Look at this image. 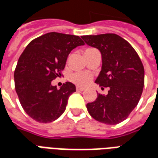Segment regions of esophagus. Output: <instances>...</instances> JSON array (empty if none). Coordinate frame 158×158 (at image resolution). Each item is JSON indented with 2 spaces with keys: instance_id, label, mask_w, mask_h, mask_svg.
Wrapping results in <instances>:
<instances>
[{
  "instance_id": "34e87169",
  "label": "esophagus",
  "mask_w": 158,
  "mask_h": 158,
  "mask_svg": "<svg viewBox=\"0 0 158 158\" xmlns=\"http://www.w3.org/2000/svg\"><path fill=\"white\" fill-rule=\"evenodd\" d=\"M76 90H77V91H83V90H85V88L77 86V87H76Z\"/></svg>"
}]
</instances>
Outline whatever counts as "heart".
Segmentation results:
<instances>
[{
	"mask_svg": "<svg viewBox=\"0 0 158 158\" xmlns=\"http://www.w3.org/2000/svg\"><path fill=\"white\" fill-rule=\"evenodd\" d=\"M88 48L86 50H89ZM85 50V51H86ZM70 79L73 83H74L75 85L79 86H86L88 84H89V82L91 81L92 79V76L90 75L88 73L85 72H77L73 73L71 77H70Z\"/></svg>",
	"mask_w": 158,
	"mask_h": 158,
	"instance_id": "b5f03b06",
	"label": "heart"
}]
</instances>
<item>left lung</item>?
Wrapping results in <instances>:
<instances>
[{
  "label": "left lung",
  "instance_id": "obj_1",
  "mask_svg": "<svg viewBox=\"0 0 158 158\" xmlns=\"http://www.w3.org/2000/svg\"><path fill=\"white\" fill-rule=\"evenodd\" d=\"M87 45L102 53V67L96 83L109 87L108 94H97L86 105L93 118L106 124L125 120L137 106L142 94L145 70L139 56L129 42L116 34L83 35Z\"/></svg>",
  "mask_w": 158,
  "mask_h": 158
}]
</instances>
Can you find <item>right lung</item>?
Returning a JSON list of instances; mask_svg holds the SVG:
<instances>
[{
    "mask_svg": "<svg viewBox=\"0 0 158 158\" xmlns=\"http://www.w3.org/2000/svg\"><path fill=\"white\" fill-rule=\"evenodd\" d=\"M85 45L79 36L51 32L29 42L14 71L16 92L25 113L39 123H51L64 113L75 85L59 89L52 81L61 75L73 49Z\"/></svg>",
    "mask_w": 158,
    "mask_h": 158,
    "instance_id": "obj_1",
    "label": "right lung"
}]
</instances>
